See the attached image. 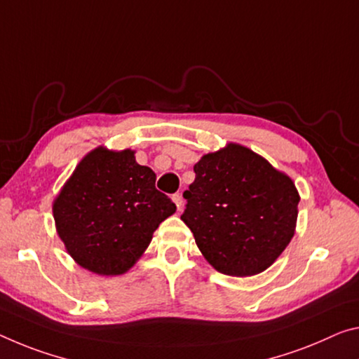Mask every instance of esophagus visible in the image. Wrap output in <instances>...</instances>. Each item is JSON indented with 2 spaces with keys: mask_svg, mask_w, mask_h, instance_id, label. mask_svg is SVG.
<instances>
[{
  "mask_svg": "<svg viewBox=\"0 0 359 359\" xmlns=\"http://www.w3.org/2000/svg\"><path fill=\"white\" fill-rule=\"evenodd\" d=\"M172 201L175 203V206H177V209L180 210L182 209V204H184V200H182L180 193H175V195H172Z\"/></svg>",
  "mask_w": 359,
  "mask_h": 359,
  "instance_id": "34e87169",
  "label": "esophagus"
}]
</instances>
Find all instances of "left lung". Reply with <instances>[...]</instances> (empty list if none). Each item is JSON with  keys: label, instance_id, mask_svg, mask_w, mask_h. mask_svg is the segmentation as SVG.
Masks as SVG:
<instances>
[{"label": "left lung", "instance_id": "1", "mask_svg": "<svg viewBox=\"0 0 359 359\" xmlns=\"http://www.w3.org/2000/svg\"><path fill=\"white\" fill-rule=\"evenodd\" d=\"M193 170L180 219L204 259L230 276L269 269L295 231L300 196L291 177L240 144L208 153Z\"/></svg>", "mask_w": 359, "mask_h": 359}]
</instances>
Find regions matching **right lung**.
Instances as JSON below:
<instances>
[{
	"label": "right lung",
	"instance_id": "1",
	"mask_svg": "<svg viewBox=\"0 0 359 359\" xmlns=\"http://www.w3.org/2000/svg\"><path fill=\"white\" fill-rule=\"evenodd\" d=\"M155 182L133 150L97 147L79 161L53 204L57 233L78 265L108 276L139 260L153 231L175 212Z\"/></svg>",
	"mask_w": 359,
	"mask_h": 359
}]
</instances>
